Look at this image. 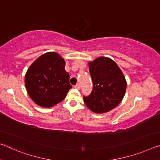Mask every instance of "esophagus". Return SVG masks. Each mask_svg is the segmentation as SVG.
Wrapping results in <instances>:
<instances>
[{
    "label": "esophagus",
    "instance_id": "obj_1",
    "mask_svg": "<svg viewBox=\"0 0 160 160\" xmlns=\"http://www.w3.org/2000/svg\"><path fill=\"white\" fill-rule=\"evenodd\" d=\"M74 88H77V89H78V90H79V89H80V85H79V84H77V85H75Z\"/></svg>",
    "mask_w": 160,
    "mask_h": 160
}]
</instances>
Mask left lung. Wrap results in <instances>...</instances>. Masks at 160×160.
<instances>
[{
	"label": "left lung",
	"instance_id": "left-lung-1",
	"mask_svg": "<svg viewBox=\"0 0 160 160\" xmlns=\"http://www.w3.org/2000/svg\"><path fill=\"white\" fill-rule=\"evenodd\" d=\"M93 82L90 95L83 97L87 107L97 114L111 111L124 97L127 82L116 63L107 57H99L88 63Z\"/></svg>",
	"mask_w": 160,
	"mask_h": 160
}]
</instances>
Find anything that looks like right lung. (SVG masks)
Masks as SVG:
<instances>
[{
    "mask_svg": "<svg viewBox=\"0 0 160 160\" xmlns=\"http://www.w3.org/2000/svg\"><path fill=\"white\" fill-rule=\"evenodd\" d=\"M65 61L56 52L38 57L28 68L25 86L31 99L42 107H51L65 99L72 86Z\"/></svg>",
    "mask_w": 160,
    "mask_h": 160,
    "instance_id": "right-lung-1",
    "label": "right lung"
}]
</instances>
